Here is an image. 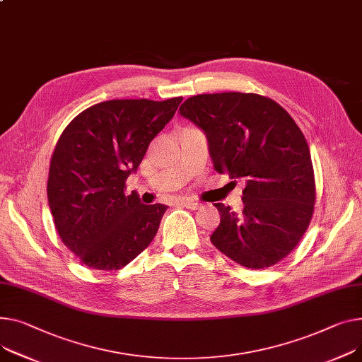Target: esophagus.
I'll use <instances>...</instances> for the list:
<instances>
[{"label": "esophagus", "mask_w": 362, "mask_h": 362, "mask_svg": "<svg viewBox=\"0 0 362 362\" xmlns=\"http://www.w3.org/2000/svg\"><path fill=\"white\" fill-rule=\"evenodd\" d=\"M176 205L185 206L187 209H198L199 208L198 202H195L194 199H189V198H179V199H176Z\"/></svg>", "instance_id": "1"}]
</instances>
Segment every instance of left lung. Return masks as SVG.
Segmentation results:
<instances>
[{
	"instance_id": "left-lung-1",
	"label": "left lung",
	"mask_w": 362,
	"mask_h": 362,
	"mask_svg": "<svg viewBox=\"0 0 362 362\" xmlns=\"http://www.w3.org/2000/svg\"><path fill=\"white\" fill-rule=\"evenodd\" d=\"M179 110L205 134L215 170L246 179L242 211L215 204L221 221L212 245L245 268L272 267L298 245L315 209L303 132L284 107L253 93L198 94Z\"/></svg>"
}]
</instances>
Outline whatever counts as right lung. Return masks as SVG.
I'll use <instances>...</instances> for the list:
<instances>
[{"label": "right lung", "mask_w": 362, "mask_h": 362, "mask_svg": "<svg viewBox=\"0 0 362 362\" xmlns=\"http://www.w3.org/2000/svg\"><path fill=\"white\" fill-rule=\"evenodd\" d=\"M182 98L107 100L83 110L59 136L51 158L47 202L64 245L98 271H117L158 231L167 209L125 194L154 136Z\"/></svg>", "instance_id": "1"}]
</instances>
